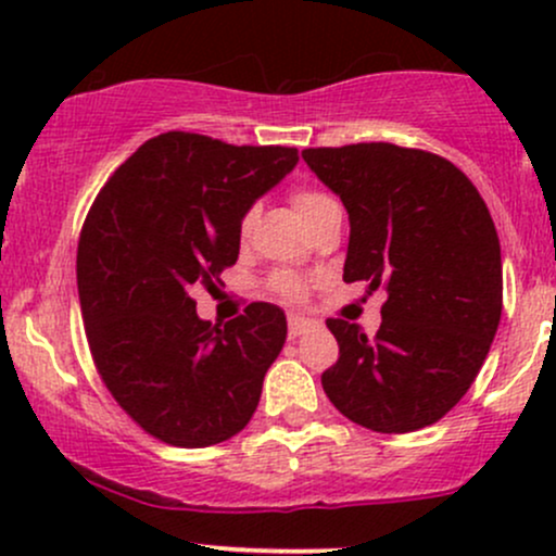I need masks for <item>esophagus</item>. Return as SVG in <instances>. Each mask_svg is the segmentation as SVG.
I'll return each instance as SVG.
<instances>
[{
    "mask_svg": "<svg viewBox=\"0 0 556 556\" xmlns=\"http://www.w3.org/2000/svg\"><path fill=\"white\" fill-rule=\"evenodd\" d=\"M314 327L316 321H311V318H303V316L287 318V334H290V340H298L300 334H305V331H311Z\"/></svg>",
    "mask_w": 556,
    "mask_h": 556,
    "instance_id": "obj_1",
    "label": "esophagus"
}]
</instances>
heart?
I'll use <instances>...</instances> for the list:
<instances>
[{"mask_svg": "<svg viewBox=\"0 0 556 556\" xmlns=\"http://www.w3.org/2000/svg\"><path fill=\"white\" fill-rule=\"evenodd\" d=\"M292 203H295V208L303 216L305 222H308V227L314 225V222L321 216L327 208L337 206L334 201L327 193H321V190H314V188H298L295 193H292ZM253 216L256 212H245V216L240 219V235H245L248 229L253 225ZM266 290L271 292L274 298L285 300V303H303L305 295H308V279L300 277L295 271H287V269H279L274 271L269 279H266Z\"/></svg>", "mask_w": 556, "mask_h": 556, "instance_id": "1", "label": "heart"}]
</instances>
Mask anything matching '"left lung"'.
<instances>
[{
  "mask_svg": "<svg viewBox=\"0 0 556 556\" xmlns=\"http://www.w3.org/2000/svg\"><path fill=\"white\" fill-rule=\"evenodd\" d=\"M350 214L344 282L387 290L374 337L327 327L340 358L321 374L331 405L379 433L444 418L486 361L502 316V251L476 185L444 156L394 143L305 149Z\"/></svg>",
  "mask_w": 556,
  "mask_h": 556,
  "instance_id": "8db88e82",
  "label": "left lung"
}]
</instances>
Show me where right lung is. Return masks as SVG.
Here are the masks:
<instances>
[{"label":"right lung","instance_id":"add662e5","mask_svg":"<svg viewBox=\"0 0 556 556\" xmlns=\"http://www.w3.org/2000/svg\"><path fill=\"white\" fill-rule=\"evenodd\" d=\"M295 164L290 146L169 130L119 164L88 208L75 269L93 366L159 442H227L256 413L285 314L251 303L219 329L198 318L193 295L222 285L240 219Z\"/></svg>","mask_w":556,"mask_h":556}]
</instances>
